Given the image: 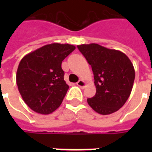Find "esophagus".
Listing matches in <instances>:
<instances>
[{"instance_id": "34e87169", "label": "esophagus", "mask_w": 152, "mask_h": 152, "mask_svg": "<svg viewBox=\"0 0 152 152\" xmlns=\"http://www.w3.org/2000/svg\"><path fill=\"white\" fill-rule=\"evenodd\" d=\"M77 85H78V86H79L80 88H84L85 85H86V83H85L83 79H80V80H79V82L77 83Z\"/></svg>"}]
</instances>
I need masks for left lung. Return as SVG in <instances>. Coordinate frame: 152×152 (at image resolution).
<instances>
[{"instance_id": "left-lung-1", "label": "left lung", "mask_w": 152, "mask_h": 152, "mask_svg": "<svg viewBox=\"0 0 152 152\" xmlns=\"http://www.w3.org/2000/svg\"><path fill=\"white\" fill-rule=\"evenodd\" d=\"M79 51L92 67L96 93L87 102L102 115L119 110L130 96L135 73L131 61L122 51L100 45H80Z\"/></svg>"}]
</instances>
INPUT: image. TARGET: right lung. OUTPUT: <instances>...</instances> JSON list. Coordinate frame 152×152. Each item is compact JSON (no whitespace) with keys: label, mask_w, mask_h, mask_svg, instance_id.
<instances>
[{"label":"right lung","mask_w":152,"mask_h":152,"mask_svg":"<svg viewBox=\"0 0 152 152\" xmlns=\"http://www.w3.org/2000/svg\"><path fill=\"white\" fill-rule=\"evenodd\" d=\"M75 46L45 45L24 56L19 62L16 80L27 106L39 114H50L60 107L69 86L64 80L61 62Z\"/></svg>","instance_id":"right-lung-1"}]
</instances>
